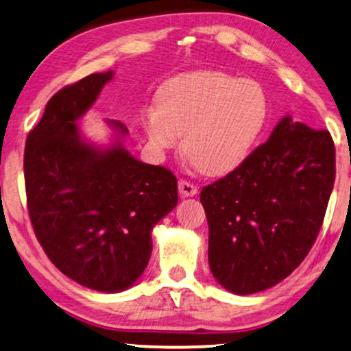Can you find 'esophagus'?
I'll use <instances>...</instances> for the list:
<instances>
[{
  "label": "esophagus",
  "instance_id": "34e87169",
  "mask_svg": "<svg viewBox=\"0 0 351 351\" xmlns=\"http://www.w3.org/2000/svg\"><path fill=\"white\" fill-rule=\"evenodd\" d=\"M178 189H180V194L182 197H194L197 192H199L197 186H194L191 181H187V180H181L180 182H178Z\"/></svg>",
  "mask_w": 351,
  "mask_h": 351
}]
</instances>
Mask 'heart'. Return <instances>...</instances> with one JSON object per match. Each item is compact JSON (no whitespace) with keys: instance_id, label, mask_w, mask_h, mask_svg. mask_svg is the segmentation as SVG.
<instances>
[{"instance_id":"1","label":"heart","mask_w":351,"mask_h":351,"mask_svg":"<svg viewBox=\"0 0 351 351\" xmlns=\"http://www.w3.org/2000/svg\"><path fill=\"white\" fill-rule=\"evenodd\" d=\"M269 116L258 82L224 71H194L167 81L141 125L152 149L165 152L182 135V151L206 175H224L245 162Z\"/></svg>"}]
</instances>
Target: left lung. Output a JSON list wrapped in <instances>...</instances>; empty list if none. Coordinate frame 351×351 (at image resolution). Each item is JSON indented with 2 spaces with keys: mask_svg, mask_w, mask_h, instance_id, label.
Listing matches in <instances>:
<instances>
[{
  "mask_svg": "<svg viewBox=\"0 0 351 351\" xmlns=\"http://www.w3.org/2000/svg\"><path fill=\"white\" fill-rule=\"evenodd\" d=\"M334 180L330 133L285 116L243 164L200 192L216 281L246 295L298 269L322 229Z\"/></svg>",
  "mask_w": 351,
  "mask_h": 351,
  "instance_id": "obj_1",
  "label": "left lung"
}]
</instances>
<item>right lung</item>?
I'll list each match as a JSON object with an SVG mask.
<instances>
[{
  "label": "right lung",
  "instance_id": "add662e5",
  "mask_svg": "<svg viewBox=\"0 0 351 351\" xmlns=\"http://www.w3.org/2000/svg\"><path fill=\"white\" fill-rule=\"evenodd\" d=\"M112 76L93 73L58 90L29 130L23 157L38 241L62 274L101 293H121L140 278L152 227L178 204L169 169L136 160L119 140L106 149L82 140L77 119ZM110 125L127 135L122 122Z\"/></svg>",
  "mask_w": 351,
  "mask_h": 351
}]
</instances>
